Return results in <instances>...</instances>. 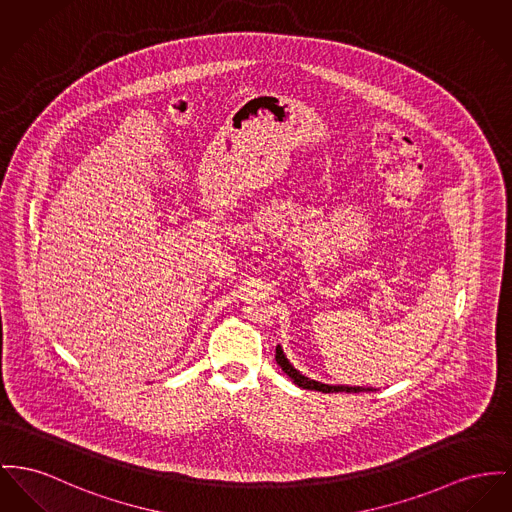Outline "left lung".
<instances>
[{"mask_svg": "<svg viewBox=\"0 0 512 512\" xmlns=\"http://www.w3.org/2000/svg\"><path fill=\"white\" fill-rule=\"evenodd\" d=\"M275 361L277 365L283 369V373L289 376L297 386L305 388V390H318V392H324V394H330V392H373V388H363V386H332V384H322V382H316V380H310L308 376L301 375L285 357L281 345L275 347Z\"/></svg>", "mask_w": 512, "mask_h": 512, "instance_id": "left-lung-1", "label": "left lung"}]
</instances>
